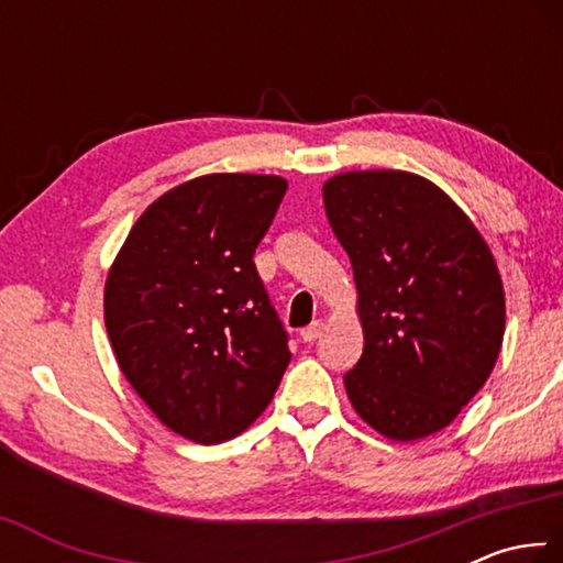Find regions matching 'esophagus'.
I'll return each mask as SVG.
<instances>
[{
  "mask_svg": "<svg viewBox=\"0 0 563 563\" xmlns=\"http://www.w3.org/2000/svg\"><path fill=\"white\" fill-rule=\"evenodd\" d=\"M320 335H322V322H320V320L310 322L308 328H302V330H300V338H302V342H316Z\"/></svg>",
  "mask_w": 563,
  "mask_h": 563,
  "instance_id": "1",
  "label": "esophagus"
}]
</instances>
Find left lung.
Instances as JSON below:
<instances>
[{"label": "left lung", "instance_id": "left-lung-1", "mask_svg": "<svg viewBox=\"0 0 563 563\" xmlns=\"http://www.w3.org/2000/svg\"><path fill=\"white\" fill-rule=\"evenodd\" d=\"M322 203L357 288L362 357L345 389L393 442L444 430L497 365L507 305L487 241L440 186L409 170H345Z\"/></svg>", "mask_w": 563, "mask_h": 563}]
</instances>
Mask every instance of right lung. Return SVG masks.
<instances>
[{"instance_id": "right-lung-1", "label": "right lung", "mask_w": 563, "mask_h": 563, "mask_svg": "<svg viewBox=\"0 0 563 563\" xmlns=\"http://www.w3.org/2000/svg\"><path fill=\"white\" fill-rule=\"evenodd\" d=\"M285 188L263 174L190 178L139 216L109 268L103 322L119 369L190 442L247 430L290 362L253 263Z\"/></svg>"}]
</instances>
